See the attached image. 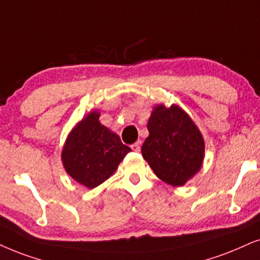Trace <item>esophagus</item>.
Here are the masks:
<instances>
[{
  "mask_svg": "<svg viewBox=\"0 0 260 260\" xmlns=\"http://www.w3.org/2000/svg\"><path fill=\"white\" fill-rule=\"evenodd\" d=\"M131 149L133 151H136V152H139L140 151V141H137V143H134L133 145H131Z\"/></svg>",
  "mask_w": 260,
  "mask_h": 260,
  "instance_id": "obj_1",
  "label": "esophagus"
}]
</instances>
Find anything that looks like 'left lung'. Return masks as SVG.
Listing matches in <instances>:
<instances>
[{"instance_id": "obj_1", "label": "left lung", "mask_w": 260, "mask_h": 260, "mask_svg": "<svg viewBox=\"0 0 260 260\" xmlns=\"http://www.w3.org/2000/svg\"><path fill=\"white\" fill-rule=\"evenodd\" d=\"M149 137L141 146L144 159L162 181L183 186L199 172L205 144L200 131L181 108H154L147 122Z\"/></svg>"}]
</instances>
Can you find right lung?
Listing matches in <instances>:
<instances>
[{
    "label": "right lung",
    "mask_w": 260,
    "mask_h": 260,
    "mask_svg": "<svg viewBox=\"0 0 260 260\" xmlns=\"http://www.w3.org/2000/svg\"><path fill=\"white\" fill-rule=\"evenodd\" d=\"M91 111L75 126L62 150V163L75 181L94 188L113 175L131 149Z\"/></svg>",
    "instance_id": "obj_1"
}]
</instances>
